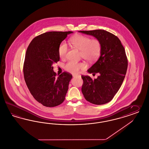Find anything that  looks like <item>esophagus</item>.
I'll return each instance as SVG.
<instances>
[{"label":"esophagus","mask_w":149,"mask_h":149,"mask_svg":"<svg viewBox=\"0 0 149 149\" xmlns=\"http://www.w3.org/2000/svg\"><path fill=\"white\" fill-rule=\"evenodd\" d=\"M79 76L78 75H73V77H78Z\"/></svg>","instance_id":"34e87169"}]
</instances>
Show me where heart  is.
<instances>
[{"instance_id": "obj_1", "label": "heart", "mask_w": 149, "mask_h": 149, "mask_svg": "<svg viewBox=\"0 0 149 149\" xmlns=\"http://www.w3.org/2000/svg\"><path fill=\"white\" fill-rule=\"evenodd\" d=\"M72 45L81 50V56L86 60L93 62L96 61L100 56L102 45L99 40L91 39L89 37L82 35H77L70 39ZM68 51V46L65 42H62L58 47V55L60 57L63 59L66 56ZM86 68V64L84 62H76L69 61L65 66V69L67 71L76 74L81 70Z\"/></svg>"}]
</instances>
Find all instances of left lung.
I'll use <instances>...</instances> for the list:
<instances>
[{
	"label": "left lung",
	"mask_w": 149,
	"mask_h": 149,
	"mask_svg": "<svg viewBox=\"0 0 149 149\" xmlns=\"http://www.w3.org/2000/svg\"><path fill=\"white\" fill-rule=\"evenodd\" d=\"M78 32L93 36L101 43L99 59L87 70L89 73H98L99 76L92 79L82 75V92L89 102L104 104L114 98L125 77L127 60L125 49L118 37L104 30Z\"/></svg>",
	"instance_id": "obj_1"
}]
</instances>
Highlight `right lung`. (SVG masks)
<instances>
[{
	"mask_svg": "<svg viewBox=\"0 0 149 149\" xmlns=\"http://www.w3.org/2000/svg\"><path fill=\"white\" fill-rule=\"evenodd\" d=\"M72 31H51L31 41L26 50L23 72L30 93L47 107L61 104L65 99L72 74L63 72L56 77L52 65L60 60L59 46Z\"/></svg>",
	"mask_w": 149,
	"mask_h": 149,
	"instance_id": "obj_1",
	"label": "right lung"
}]
</instances>
